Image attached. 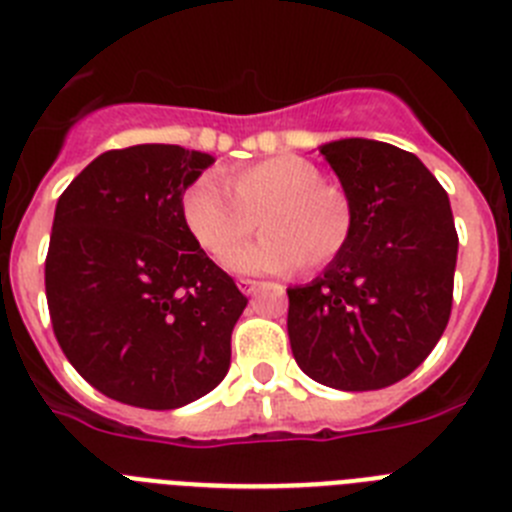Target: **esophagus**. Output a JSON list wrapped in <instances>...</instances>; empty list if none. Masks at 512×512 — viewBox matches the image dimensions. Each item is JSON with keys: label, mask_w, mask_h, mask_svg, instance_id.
Returning <instances> with one entry per match:
<instances>
[{"label": "esophagus", "mask_w": 512, "mask_h": 512, "mask_svg": "<svg viewBox=\"0 0 512 512\" xmlns=\"http://www.w3.org/2000/svg\"><path fill=\"white\" fill-rule=\"evenodd\" d=\"M238 287H241L243 295H253V292H256V289L261 287V282H256V279L241 277V279H238Z\"/></svg>", "instance_id": "34e87169"}]
</instances>
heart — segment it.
<instances>
[{"instance_id":"b5f03b06","label":"heart","mask_w":512,"mask_h":512,"mask_svg":"<svg viewBox=\"0 0 512 512\" xmlns=\"http://www.w3.org/2000/svg\"><path fill=\"white\" fill-rule=\"evenodd\" d=\"M182 220L194 243L224 259L255 229L265 235L225 260L241 274H271L333 264L354 235V205L346 189L325 182L318 164L302 156H271L233 169L225 184L212 174L197 176L182 192Z\"/></svg>"}]
</instances>
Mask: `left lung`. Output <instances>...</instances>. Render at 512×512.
<instances>
[{
    "instance_id": "8db88e82",
    "label": "left lung",
    "mask_w": 512,
    "mask_h": 512,
    "mask_svg": "<svg viewBox=\"0 0 512 512\" xmlns=\"http://www.w3.org/2000/svg\"><path fill=\"white\" fill-rule=\"evenodd\" d=\"M354 205V235L318 279L287 289V330L302 372L346 392L415 372L454 302L459 235L449 194L423 161L379 140L320 148Z\"/></svg>"
}]
</instances>
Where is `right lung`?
<instances>
[{
  "instance_id": "obj_1",
  "label": "right lung",
  "mask_w": 512,
  "mask_h": 512,
  "mask_svg": "<svg viewBox=\"0 0 512 512\" xmlns=\"http://www.w3.org/2000/svg\"><path fill=\"white\" fill-rule=\"evenodd\" d=\"M212 156L182 146L115 148L58 197L45 297L56 341L94 390L174 410L230 366L246 295L182 220V192Z\"/></svg>"
}]
</instances>
